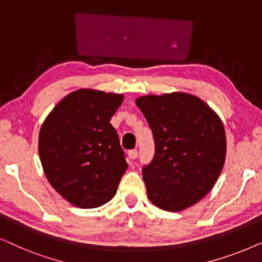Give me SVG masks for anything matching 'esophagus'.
<instances>
[{
	"label": "esophagus",
	"instance_id": "34e87169",
	"mask_svg": "<svg viewBox=\"0 0 262 262\" xmlns=\"http://www.w3.org/2000/svg\"><path fill=\"white\" fill-rule=\"evenodd\" d=\"M127 155H128V157H130L131 160H135V159H137V156H138V151L136 149H134V150H130V151L127 152Z\"/></svg>",
	"mask_w": 262,
	"mask_h": 262
}]
</instances>
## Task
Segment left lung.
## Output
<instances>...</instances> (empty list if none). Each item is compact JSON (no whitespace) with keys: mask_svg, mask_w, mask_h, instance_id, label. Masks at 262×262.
Returning <instances> with one entry per match:
<instances>
[{"mask_svg":"<svg viewBox=\"0 0 262 262\" xmlns=\"http://www.w3.org/2000/svg\"><path fill=\"white\" fill-rule=\"evenodd\" d=\"M155 142V155L143 167L154 205L178 212L194 205L216 184L225 162L227 139L221 118L187 93L136 99Z\"/></svg>","mask_w":262,"mask_h":262,"instance_id":"left-lung-1","label":"left lung"}]
</instances>
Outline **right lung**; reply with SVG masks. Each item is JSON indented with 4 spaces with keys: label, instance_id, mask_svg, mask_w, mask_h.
<instances>
[{
    "label": "right lung",
    "instance_id": "obj_1",
    "mask_svg": "<svg viewBox=\"0 0 262 262\" xmlns=\"http://www.w3.org/2000/svg\"><path fill=\"white\" fill-rule=\"evenodd\" d=\"M123 94L78 89L57 103L39 132L48 180L70 204L94 209L116 195L127 163L110 120Z\"/></svg>",
    "mask_w": 262,
    "mask_h": 262
}]
</instances>
